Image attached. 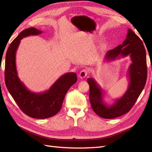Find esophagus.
Instances as JSON below:
<instances>
[{"label":"esophagus","instance_id":"esophagus-1","mask_svg":"<svg viewBox=\"0 0 152 152\" xmlns=\"http://www.w3.org/2000/svg\"><path fill=\"white\" fill-rule=\"evenodd\" d=\"M87 73H88V70L87 69H83V70H82L80 72L79 77L80 79H84V78H85L87 75Z\"/></svg>","mask_w":152,"mask_h":152}]
</instances>
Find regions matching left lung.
I'll list each match as a JSON object with an SVG mask.
<instances>
[{
	"instance_id": "left-lung-1",
	"label": "left lung",
	"mask_w": 152,
	"mask_h": 152,
	"mask_svg": "<svg viewBox=\"0 0 152 152\" xmlns=\"http://www.w3.org/2000/svg\"><path fill=\"white\" fill-rule=\"evenodd\" d=\"M131 57L132 63L128 68L129 83L126 93L121 98L115 99L112 105L103 100V90L93 78L87 79L89 85V100L94 112L104 118H114L127 113L134 104L142 91L147 78L146 55L142 40L131 29H128L126 40L105 54V59L115 60L116 58Z\"/></svg>"
}]
</instances>
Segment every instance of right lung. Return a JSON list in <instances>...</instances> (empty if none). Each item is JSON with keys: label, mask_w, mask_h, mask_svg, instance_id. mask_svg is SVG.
<instances>
[{"label": "right lung", "mask_w": 152, "mask_h": 152, "mask_svg": "<svg viewBox=\"0 0 152 152\" xmlns=\"http://www.w3.org/2000/svg\"><path fill=\"white\" fill-rule=\"evenodd\" d=\"M42 33V31L33 27L23 30L8 48L5 64V82L12 98L26 115L40 119L51 117L59 112L67 91L77 80L75 73H66L49 90L40 93L29 91L20 80L16 66V53L20 40L25 37Z\"/></svg>", "instance_id": "right-lung-1"}]
</instances>
